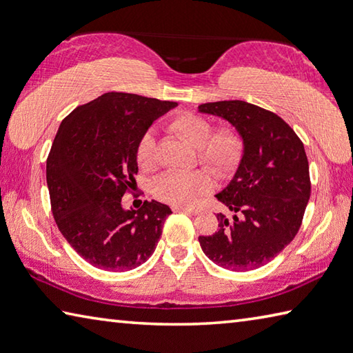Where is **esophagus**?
<instances>
[{
    "mask_svg": "<svg viewBox=\"0 0 353 353\" xmlns=\"http://www.w3.org/2000/svg\"><path fill=\"white\" fill-rule=\"evenodd\" d=\"M172 210H174V212H183V214H189V215H196L198 214V209L183 208V205H172Z\"/></svg>",
    "mask_w": 353,
    "mask_h": 353,
    "instance_id": "34e87169",
    "label": "esophagus"
}]
</instances>
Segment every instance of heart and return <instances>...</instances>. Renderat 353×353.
Returning <instances> with one entry per match:
<instances>
[{
    "label": "heart",
    "instance_id": "b5f03b06",
    "mask_svg": "<svg viewBox=\"0 0 353 353\" xmlns=\"http://www.w3.org/2000/svg\"><path fill=\"white\" fill-rule=\"evenodd\" d=\"M169 129L196 148V158L218 178L228 176L236 169L243 157V138L234 128H219L208 118L192 112L178 114L169 121ZM157 141L152 132L144 134L137 144V163L143 170L155 168ZM212 188V179L203 169L188 172H165L154 181V195L174 205H188Z\"/></svg>",
    "mask_w": 353,
    "mask_h": 353
}]
</instances>
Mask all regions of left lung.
<instances>
[{
  "mask_svg": "<svg viewBox=\"0 0 353 353\" xmlns=\"http://www.w3.org/2000/svg\"><path fill=\"white\" fill-rule=\"evenodd\" d=\"M198 110L229 121L244 145L234 178L216 195L234 218L218 214L219 229L198 241L205 256L223 269H258L301 228L310 198L304 145L283 118L255 104L234 99L205 103Z\"/></svg>",
  "mask_w": 353,
  "mask_h": 353,
  "instance_id": "left-lung-1",
  "label": "left lung"
}]
</instances>
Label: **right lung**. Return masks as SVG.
Segmentation results:
<instances>
[{"instance_id":"obj_1","label":"right lung","mask_w":353,"mask_h":353,"mask_svg":"<svg viewBox=\"0 0 353 353\" xmlns=\"http://www.w3.org/2000/svg\"><path fill=\"white\" fill-rule=\"evenodd\" d=\"M176 105L108 92L59 124L46 165L52 214L68 243L94 268L132 270L155 252L170 208L152 199L124 210L121 198L137 185L139 138Z\"/></svg>"}]
</instances>
